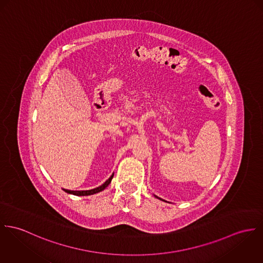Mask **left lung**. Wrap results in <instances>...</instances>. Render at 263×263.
I'll use <instances>...</instances> for the list:
<instances>
[{
	"instance_id": "8db88e82",
	"label": "left lung",
	"mask_w": 263,
	"mask_h": 263,
	"mask_svg": "<svg viewBox=\"0 0 263 263\" xmlns=\"http://www.w3.org/2000/svg\"><path fill=\"white\" fill-rule=\"evenodd\" d=\"M155 198H157V199H159V200H161V199H160V198H158V197H156V196H155ZM162 201H164V200H162Z\"/></svg>"
}]
</instances>
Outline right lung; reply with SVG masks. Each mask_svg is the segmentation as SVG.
I'll use <instances>...</instances> for the list:
<instances>
[{
    "label": "right lung",
    "mask_w": 263,
    "mask_h": 263,
    "mask_svg": "<svg viewBox=\"0 0 263 263\" xmlns=\"http://www.w3.org/2000/svg\"><path fill=\"white\" fill-rule=\"evenodd\" d=\"M113 176H114V174L111 175L102 185H100L96 189H92V190H88V191H68V190L63 189V191L67 194H71V195H74V196H90V195H93V194H97V193H100V192L104 191L110 184Z\"/></svg>",
    "instance_id": "add662e5"
}]
</instances>
